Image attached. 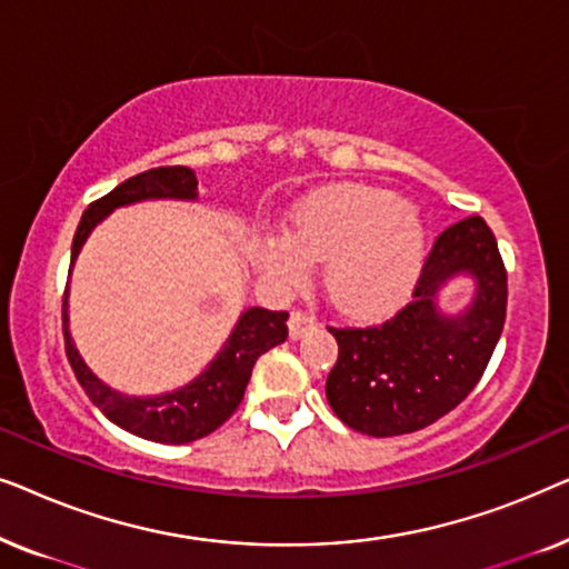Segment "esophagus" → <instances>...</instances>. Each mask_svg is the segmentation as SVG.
I'll return each mask as SVG.
<instances>
[{
    "instance_id": "34e87169",
    "label": "esophagus",
    "mask_w": 569,
    "mask_h": 569,
    "mask_svg": "<svg viewBox=\"0 0 569 569\" xmlns=\"http://www.w3.org/2000/svg\"><path fill=\"white\" fill-rule=\"evenodd\" d=\"M316 326H318V321L310 310H295V313L290 316V337L292 339L306 337V333L313 331Z\"/></svg>"
}]
</instances>
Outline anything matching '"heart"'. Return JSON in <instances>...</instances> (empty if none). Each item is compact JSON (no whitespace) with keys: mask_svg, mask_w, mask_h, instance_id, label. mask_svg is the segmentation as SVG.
Wrapping results in <instances>:
<instances>
[{"mask_svg":"<svg viewBox=\"0 0 569 569\" xmlns=\"http://www.w3.org/2000/svg\"><path fill=\"white\" fill-rule=\"evenodd\" d=\"M425 224L391 191L337 186L295 212L287 240L263 253L267 274L292 287L326 261L323 287L341 313L380 318L409 300L425 263Z\"/></svg>","mask_w":569,"mask_h":569,"instance_id":"b5f03b06","label":"heart"}]
</instances>
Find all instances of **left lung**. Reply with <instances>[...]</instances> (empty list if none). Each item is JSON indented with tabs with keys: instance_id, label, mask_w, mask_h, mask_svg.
I'll return each instance as SVG.
<instances>
[{
	"instance_id": "8db88e82",
	"label": "left lung",
	"mask_w": 569,
	"mask_h": 569,
	"mask_svg": "<svg viewBox=\"0 0 569 569\" xmlns=\"http://www.w3.org/2000/svg\"><path fill=\"white\" fill-rule=\"evenodd\" d=\"M456 273H471L478 292L461 317H442L433 300ZM505 310L508 271L495 232L479 214L450 224L432 243L399 313L362 329L329 326L339 345L326 380L333 415L370 438L409 435L438 422L485 376Z\"/></svg>"
}]
</instances>
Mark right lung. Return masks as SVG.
<instances>
[{
	"instance_id": "1",
	"label": "right lung",
	"mask_w": 569,
	"mask_h": 569,
	"mask_svg": "<svg viewBox=\"0 0 569 569\" xmlns=\"http://www.w3.org/2000/svg\"><path fill=\"white\" fill-rule=\"evenodd\" d=\"M144 199H197V176L183 166L152 168L127 178L111 193H106L103 199L92 201L84 209L80 224H77L72 240V263L82 243L88 240L90 230L108 212H113L116 207H127ZM287 318H290L287 310L248 308L240 316L236 329H232L230 339L224 341L220 355L209 362V368L199 378H193L189 386L178 388V391L139 399V396H123L113 391L103 380L92 376V370L84 365L72 337H69L67 292L64 306H61L67 360L72 365L84 393L90 396V401L113 425H119L121 430L152 442H168V446H181V442L207 438L222 422H228L232 411L243 401L256 360L287 339Z\"/></svg>"
}]
</instances>
